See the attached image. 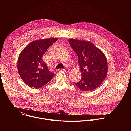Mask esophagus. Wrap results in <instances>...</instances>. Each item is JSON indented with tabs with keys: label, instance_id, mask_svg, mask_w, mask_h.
<instances>
[{
	"label": "esophagus",
	"instance_id": "obj_1",
	"mask_svg": "<svg viewBox=\"0 0 131 131\" xmlns=\"http://www.w3.org/2000/svg\"><path fill=\"white\" fill-rule=\"evenodd\" d=\"M61 70H64L65 72H69V71H70V69H69V68H65V69H61Z\"/></svg>",
	"mask_w": 131,
	"mask_h": 131
}]
</instances>
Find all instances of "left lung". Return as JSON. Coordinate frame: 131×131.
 <instances>
[{
	"label": "left lung",
	"instance_id": "1",
	"mask_svg": "<svg viewBox=\"0 0 131 131\" xmlns=\"http://www.w3.org/2000/svg\"><path fill=\"white\" fill-rule=\"evenodd\" d=\"M68 41L78 55L81 72L80 80L74 84L82 91L96 89L107 76L108 66L105 55L90 42L72 39Z\"/></svg>",
	"mask_w": 131,
	"mask_h": 131
}]
</instances>
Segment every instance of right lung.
<instances>
[{
	"instance_id": "1",
	"label": "right lung",
	"mask_w": 131,
	"mask_h": 131,
	"mask_svg": "<svg viewBox=\"0 0 131 131\" xmlns=\"http://www.w3.org/2000/svg\"><path fill=\"white\" fill-rule=\"evenodd\" d=\"M57 40V38H49L34 41L20 54L17 61L18 72L29 87L40 88L50 81L55 75L48 69L42 57L49 47Z\"/></svg>"
}]
</instances>
